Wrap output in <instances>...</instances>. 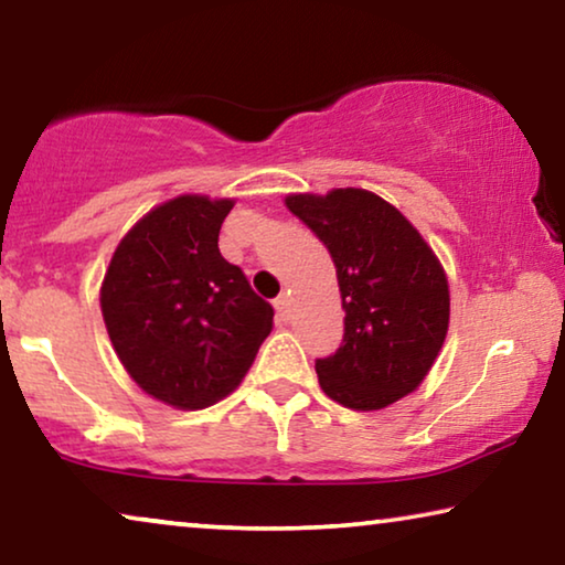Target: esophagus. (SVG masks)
<instances>
[{
	"instance_id": "1",
	"label": "esophagus",
	"mask_w": 565,
	"mask_h": 565,
	"mask_svg": "<svg viewBox=\"0 0 565 565\" xmlns=\"http://www.w3.org/2000/svg\"><path fill=\"white\" fill-rule=\"evenodd\" d=\"M275 310H277V318H280V321H290V300L288 298H285V296L277 298Z\"/></svg>"
}]
</instances>
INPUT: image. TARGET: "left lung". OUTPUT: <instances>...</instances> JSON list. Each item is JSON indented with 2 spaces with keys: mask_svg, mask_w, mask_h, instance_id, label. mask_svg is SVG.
Listing matches in <instances>:
<instances>
[{
  "mask_svg": "<svg viewBox=\"0 0 565 565\" xmlns=\"http://www.w3.org/2000/svg\"><path fill=\"white\" fill-rule=\"evenodd\" d=\"M285 206L337 265L343 343L318 359L321 390L351 411H382L420 387L448 333L446 269L399 211L364 188L290 193Z\"/></svg>",
  "mask_w": 565,
  "mask_h": 565,
  "instance_id": "8db88e82",
  "label": "left lung"
}]
</instances>
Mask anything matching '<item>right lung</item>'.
Returning <instances> with one entry per match:
<instances>
[{"label":"right lung","mask_w":565,"mask_h":565,"mask_svg":"<svg viewBox=\"0 0 565 565\" xmlns=\"http://www.w3.org/2000/svg\"><path fill=\"white\" fill-rule=\"evenodd\" d=\"M234 199L183 193L121 236L102 282V316L121 366L147 395L203 411L239 387L275 310L218 252Z\"/></svg>","instance_id":"obj_1"}]
</instances>
